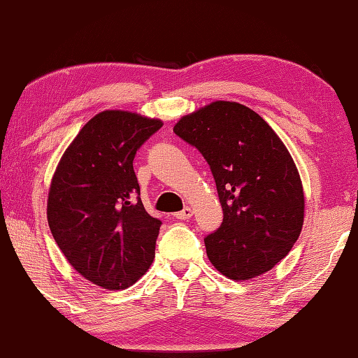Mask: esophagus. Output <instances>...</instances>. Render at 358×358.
Instances as JSON below:
<instances>
[{
	"label": "esophagus",
	"mask_w": 358,
	"mask_h": 358,
	"mask_svg": "<svg viewBox=\"0 0 358 358\" xmlns=\"http://www.w3.org/2000/svg\"><path fill=\"white\" fill-rule=\"evenodd\" d=\"M194 215V210L191 207H186L185 210L178 211V213H175L173 216L177 217V220H189V217H192Z\"/></svg>",
	"instance_id": "obj_1"
}]
</instances>
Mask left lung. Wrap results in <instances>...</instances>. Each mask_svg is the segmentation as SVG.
Listing matches in <instances>:
<instances>
[{
    "label": "left lung",
    "mask_w": 358,
    "mask_h": 358,
    "mask_svg": "<svg viewBox=\"0 0 358 358\" xmlns=\"http://www.w3.org/2000/svg\"><path fill=\"white\" fill-rule=\"evenodd\" d=\"M173 132L207 159L222 224L205 238L215 268L234 281L266 273L287 256L305 217L301 178L271 126L234 101H215L181 117Z\"/></svg>",
    "instance_id": "obj_1"
}]
</instances>
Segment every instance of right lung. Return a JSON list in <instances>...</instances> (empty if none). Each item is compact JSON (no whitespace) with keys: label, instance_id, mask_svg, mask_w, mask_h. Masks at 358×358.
<instances>
[{"label":"right lung","instance_id":"1","mask_svg":"<svg viewBox=\"0 0 358 358\" xmlns=\"http://www.w3.org/2000/svg\"><path fill=\"white\" fill-rule=\"evenodd\" d=\"M162 126L128 110H104L85 123L59 159L47 197V221L68 262L85 280L123 290L147 273L161 221L141 201L132 161Z\"/></svg>","mask_w":358,"mask_h":358}]
</instances>
